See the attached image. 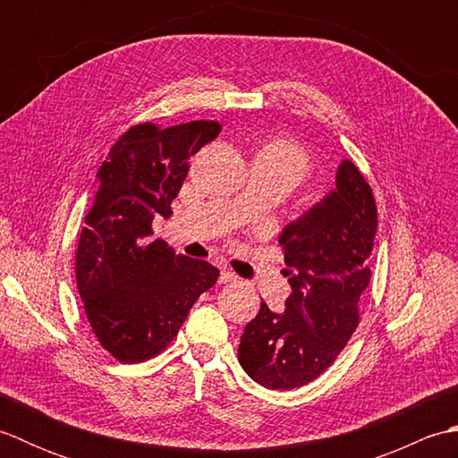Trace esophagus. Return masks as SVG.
Returning a JSON list of instances; mask_svg holds the SVG:
<instances>
[{
    "instance_id": "1",
    "label": "esophagus",
    "mask_w": 458,
    "mask_h": 458,
    "mask_svg": "<svg viewBox=\"0 0 458 458\" xmlns=\"http://www.w3.org/2000/svg\"><path fill=\"white\" fill-rule=\"evenodd\" d=\"M236 274H232L228 267H222L220 269V277H218V284H230V281H236Z\"/></svg>"
}]
</instances>
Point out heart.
Listing matches in <instances>:
<instances>
[{"label": "heart", "instance_id": "heart-1", "mask_svg": "<svg viewBox=\"0 0 458 458\" xmlns=\"http://www.w3.org/2000/svg\"><path fill=\"white\" fill-rule=\"evenodd\" d=\"M254 163L274 173L287 191L295 189L310 174L307 151L293 140L276 138L266 141L254 155Z\"/></svg>", "mask_w": 458, "mask_h": 458}]
</instances>
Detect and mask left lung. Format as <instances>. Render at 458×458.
<instances>
[{
  "label": "left lung",
  "mask_w": 458,
  "mask_h": 458,
  "mask_svg": "<svg viewBox=\"0 0 458 458\" xmlns=\"http://www.w3.org/2000/svg\"><path fill=\"white\" fill-rule=\"evenodd\" d=\"M377 210L372 189L344 159L336 189L289 222L279 236L291 295L284 313L261 303L240 340L246 374L269 390L313 382L335 362L358 327V303L372 271Z\"/></svg>",
  "instance_id": "1"
}]
</instances>
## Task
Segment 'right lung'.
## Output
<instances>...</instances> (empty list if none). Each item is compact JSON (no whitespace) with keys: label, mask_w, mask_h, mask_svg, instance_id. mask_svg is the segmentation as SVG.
Wrapping results in <instances>:
<instances>
[{"label":"right lung","mask_w":458,"mask_h":458,"mask_svg":"<svg viewBox=\"0 0 458 458\" xmlns=\"http://www.w3.org/2000/svg\"><path fill=\"white\" fill-rule=\"evenodd\" d=\"M220 130L207 120L133 125L96 173L76 250V285L96 338L123 364L167 348L194 301L216 284V267L151 240V224L171 216L189 159Z\"/></svg>","instance_id":"1"}]
</instances>
